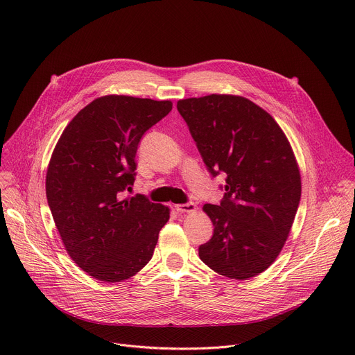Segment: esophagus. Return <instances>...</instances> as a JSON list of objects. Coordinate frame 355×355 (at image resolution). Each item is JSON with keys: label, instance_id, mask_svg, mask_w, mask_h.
<instances>
[{"label": "esophagus", "instance_id": "obj_1", "mask_svg": "<svg viewBox=\"0 0 355 355\" xmlns=\"http://www.w3.org/2000/svg\"><path fill=\"white\" fill-rule=\"evenodd\" d=\"M175 211L180 212V214H191V212H196L197 211V205L192 204V202H188V204H177L174 205Z\"/></svg>", "mask_w": 355, "mask_h": 355}]
</instances>
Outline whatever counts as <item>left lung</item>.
Instances as JSON below:
<instances>
[{
    "mask_svg": "<svg viewBox=\"0 0 355 355\" xmlns=\"http://www.w3.org/2000/svg\"><path fill=\"white\" fill-rule=\"evenodd\" d=\"M208 170L227 174L225 197L202 211L214 223L201 261L220 276L265 272L288 238L302 196L297 159L284 132L261 106L212 93L177 102Z\"/></svg>",
    "mask_w": 355,
    "mask_h": 355,
    "instance_id": "obj_1",
    "label": "left lung"
}]
</instances>
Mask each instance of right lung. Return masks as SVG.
<instances>
[{
  "label": "right lung",
  "mask_w": 355,
  "mask_h": 355,
  "mask_svg": "<svg viewBox=\"0 0 355 355\" xmlns=\"http://www.w3.org/2000/svg\"><path fill=\"white\" fill-rule=\"evenodd\" d=\"M171 109V101L101 96L69 121L53 148L48 204L68 254L94 279L116 283L139 273L170 219L168 207L124 191L135 182L140 139Z\"/></svg>",
  "instance_id": "1"
}]
</instances>
